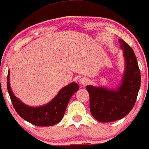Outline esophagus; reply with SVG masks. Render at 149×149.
<instances>
[{
	"label": "esophagus",
	"instance_id": "1",
	"mask_svg": "<svg viewBox=\"0 0 149 149\" xmlns=\"http://www.w3.org/2000/svg\"><path fill=\"white\" fill-rule=\"evenodd\" d=\"M89 82V80L86 77H82L79 79V83L80 85H83V86H85V85H88Z\"/></svg>",
	"mask_w": 149,
	"mask_h": 149
}]
</instances>
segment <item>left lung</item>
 Instances as JSON below:
<instances>
[{"label":"left lung","instance_id":"8db88e82","mask_svg":"<svg viewBox=\"0 0 149 149\" xmlns=\"http://www.w3.org/2000/svg\"><path fill=\"white\" fill-rule=\"evenodd\" d=\"M125 59V69L120 84L115 89L88 85L90 109L92 116L101 123L118 120L127 116L134 107L140 85L141 75L134 51L119 39Z\"/></svg>","mask_w":149,"mask_h":149}]
</instances>
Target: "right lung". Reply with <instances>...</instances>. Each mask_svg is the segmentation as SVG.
Instances as JSON below:
<instances>
[{"mask_svg":"<svg viewBox=\"0 0 149 149\" xmlns=\"http://www.w3.org/2000/svg\"><path fill=\"white\" fill-rule=\"evenodd\" d=\"M7 80L8 93L17 113L25 120L40 127L52 126L60 122L71 97L79 89V85L73 82L61 88L48 103L39 107H31L23 103L13 93L10 87V70Z\"/></svg>","mask_w":149,"mask_h":149,"instance_id":"right-lung-1","label":"right lung"}]
</instances>
